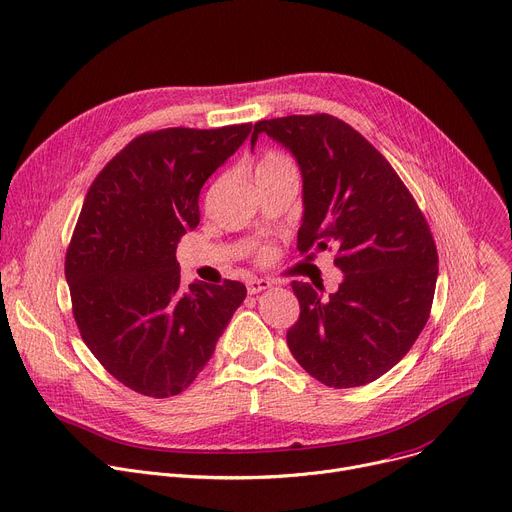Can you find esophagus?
Wrapping results in <instances>:
<instances>
[{
	"instance_id": "esophagus-1",
	"label": "esophagus",
	"mask_w": 512,
	"mask_h": 512,
	"mask_svg": "<svg viewBox=\"0 0 512 512\" xmlns=\"http://www.w3.org/2000/svg\"><path fill=\"white\" fill-rule=\"evenodd\" d=\"M267 288H271V282L263 280V277H251V280H247V292L253 294V296L267 290Z\"/></svg>"
}]
</instances>
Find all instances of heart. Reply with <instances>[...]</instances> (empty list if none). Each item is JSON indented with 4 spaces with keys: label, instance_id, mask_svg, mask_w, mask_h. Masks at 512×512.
Returning <instances> with one entry per match:
<instances>
[{
    "label": "heart",
    "instance_id": "obj_1",
    "mask_svg": "<svg viewBox=\"0 0 512 512\" xmlns=\"http://www.w3.org/2000/svg\"><path fill=\"white\" fill-rule=\"evenodd\" d=\"M296 167L290 161V157H286L284 153L277 151H267L259 157L257 165H255V181L265 179V177H280V175H294ZM273 257V249L271 247H263L257 253V259L261 263H267Z\"/></svg>",
    "mask_w": 512,
    "mask_h": 512
}]
</instances>
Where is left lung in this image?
<instances>
[{
  "instance_id": "8db88e82",
  "label": "left lung",
  "mask_w": 512,
  "mask_h": 512,
  "mask_svg": "<svg viewBox=\"0 0 512 512\" xmlns=\"http://www.w3.org/2000/svg\"><path fill=\"white\" fill-rule=\"evenodd\" d=\"M296 157L304 181L298 249H335L343 271L329 298L302 282L288 347L329 388L378 380L414 345L431 314L439 257L427 218L386 157L331 114L259 120Z\"/></svg>"
}]
</instances>
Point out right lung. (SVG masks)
Listing matches in <instances>:
<instances>
[{
	"instance_id": "1",
	"label": "right lung",
	"mask_w": 512,
	"mask_h": 512,
	"mask_svg": "<svg viewBox=\"0 0 512 512\" xmlns=\"http://www.w3.org/2000/svg\"><path fill=\"white\" fill-rule=\"evenodd\" d=\"M251 132L163 128L132 141L89 185L65 257L83 343L130 390L188 388L247 296L241 282L181 288L177 243L200 222V190Z\"/></svg>"
}]
</instances>
